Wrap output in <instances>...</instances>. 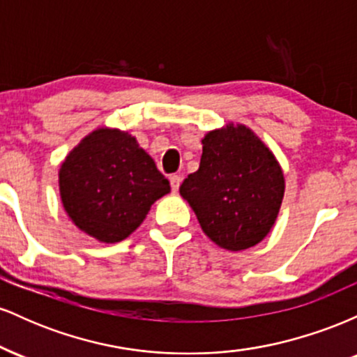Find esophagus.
<instances>
[{
	"label": "esophagus",
	"mask_w": 357,
	"mask_h": 357,
	"mask_svg": "<svg viewBox=\"0 0 357 357\" xmlns=\"http://www.w3.org/2000/svg\"><path fill=\"white\" fill-rule=\"evenodd\" d=\"M169 184H171V190H173L174 192H178L179 184H181V176H178V174L171 176V178H169Z\"/></svg>",
	"instance_id": "34e87169"
}]
</instances>
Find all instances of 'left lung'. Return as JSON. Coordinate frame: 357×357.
I'll use <instances>...</instances> for the list:
<instances>
[{
	"instance_id": "1",
	"label": "left lung",
	"mask_w": 357,
	"mask_h": 357,
	"mask_svg": "<svg viewBox=\"0 0 357 357\" xmlns=\"http://www.w3.org/2000/svg\"><path fill=\"white\" fill-rule=\"evenodd\" d=\"M198 171L179 195L190 203L204 235L220 248L241 252L260 243L275 225L285 176L270 147L240 122H227L202 139Z\"/></svg>"
}]
</instances>
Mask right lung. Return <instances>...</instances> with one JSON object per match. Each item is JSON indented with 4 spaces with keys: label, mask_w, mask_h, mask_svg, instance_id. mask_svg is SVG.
<instances>
[{
    "label": "right lung",
    "mask_w": 357,
    "mask_h": 357,
    "mask_svg": "<svg viewBox=\"0 0 357 357\" xmlns=\"http://www.w3.org/2000/svg\"><path fill=\"white\" fill-rule=\"evenodd\" d=\"M59 191L79 230L100 243H117L141 227L171 186L132 134L97 127L61 162Z\"/></svg>",
    "instance_id": "add662e5"
}]
</instances>
